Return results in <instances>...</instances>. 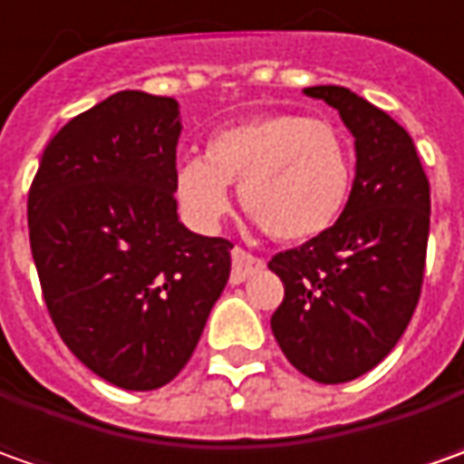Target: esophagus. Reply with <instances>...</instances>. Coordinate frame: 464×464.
<instances>
[{
	"label": "esophagus",
	"mask_w": 464,
	"mask_h": 464,
	"mask_svg": "<svg viewBox=\"0 0 464 464\" xmlns=\"http://www.w3.org/2000/svg\"><path fill=\"white\" fill-rule=\"evenodd\" d=\"M260 268H266V260L247 253L245 247H235L232 250V284H242L247 276L258 274Z\"/></svg>",
	"instance_id": "34e87169"
}]
</instances>
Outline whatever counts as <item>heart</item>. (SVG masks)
Instances as JSON below:
<instances>
[{"label": "heart", "instance_id": "1", "mask_svg": "<svg viewBox=\"0 0 464 464\" xmlns=\"http://www.w3.org/2000/svg\"><path fill=\"white\" fill-rule=\"evenodd\" d=\"M356 178L348 136L330 121L302 113H260L208 139L206 157L186 160L175 196L186 219L214 229L240 183L242 211L276 242H304L341 219Z\"/></svg>", "mask_w": 464, "mask_h": 464}]
</instances>
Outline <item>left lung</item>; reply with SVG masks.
<instances>
[{"mask_svg": "<svg viewBox=\"0 0 464 464\" xmlns=\"http://www.w3.org/2000/svg\"><path fill=\"white\" fill-rule=\"evenodd\" d=\"M304 92L333 105L353 134L356 178L328 232L268 263L284 284L271 330L304 377L338 384L380 364L416 312L431 190L413 139L384 111L335 84Z\"/></svg>", "mask_w": 464, "mask_h": 464, "instance_id": "1", "label": "left lung"}]
</instances>
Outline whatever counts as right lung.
I'll return each mask as SVG.
<instances>
[{
    "mask_svg": "<svg viewBox=\"0 0 464 464\" xmlns=\"http://www.w3.org/2000/svg\"><path fill=\"white\" fill-rule=\"evenodd\" d=\"M172 98L123 90L45 144L30 250L69 351L105 382L157 390L188 364L229 278L224 237L178 222Z\"/></svg>",
    "mask_w": 464,
    "mask_h": 464,
    "instance_id": "1",
    "label": "right lung"
}]
</instances>
